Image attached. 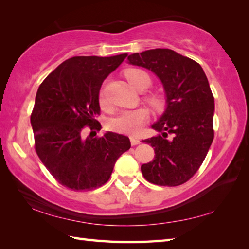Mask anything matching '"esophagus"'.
<instances>
[{
    "mask_svg": "<svg viewBox=\"0 0 249 249\" xmlns=\"http://www.w3.org/2000/svg\"><path fill=\"white\" fill-rule=\"evenodd\" d=\"M130 143H131V145H137V144L140 143V140L137 138V137L131 136L130 137Z\"/></svg>",
    "mask_w": 249,
    "mask_h": 249,
    "instance_id": "34e87169",
    "label": "esophagus"
}]
</instances>
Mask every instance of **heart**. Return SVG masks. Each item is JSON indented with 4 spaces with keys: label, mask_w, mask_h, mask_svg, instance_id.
Segmentation results:
<instances>
[{
    "label": "heart",
    "mask_w": 249,
    "mask_h": 249,
    "mask_svg": "<svg viewBox=\"0 0 249 249\" xmlns=\"http://www.w3.org/2000/svg\"><path fill=\"white\" fill-rule=\"evenodd\" d=\"M125 77L127 78L130 86L136 91L143 92L149 89L152 84V79L149 73L139 68H130L125 71ZM146 103L149 104L153 109L160 110L163 106L162 99L157 95L151 94L145 97ZM100 103H105L104 94H100ZM147 119V112L144 109H136V110H127L122 111L114 118L110 119L108 122V126L110 129H112L116 133L136 135L139 133L142 125Z\"/></svg>",
    "instance_id": "1"
}]
</instances>
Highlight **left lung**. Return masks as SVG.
<instances>
[{
  "label": "left lung",
  "mask_w": 249,
  "mask_h": 249,
  "mask_svg": "<svg viewBox=\"0 0 249 249\" xmlns=\"http://www.w3.org/2000/svg\"><path fill=\"white\" fill-rule=\"evenodd\" d=\"M129 64L147 68L160 79L167 108L152 127L156 137L152 161L141 166L144 178L160 186L186 183L202 165L214 139V96L199 63L170 49L130 54Z\"/></svg>",
  "instance_id": "1"
}]
</instances>
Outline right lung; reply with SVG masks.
I'll list each match as a JSON object with an SVG mask.
<instances>
[{
	"instance_id": "obj_1",
	"label": "right lung",
	"mask_w": 249,
	"mask_h": 249,
	"mask_svg": "<svg viewBox=\"0 0 249 249\" xmlns=\"http://www.w3.org/2000/svg\"><path fill=\"white\" fill-rule=\"evenodd\" d=\"M126 56L71 57L38 88L31 114L35 151L64 187L81 192L103 186L118 158L130 149L126 136L111 131L92 136L100 129V87ZM89 129L91 134L86 139Z\"/></svg>"
}]
</instances>
